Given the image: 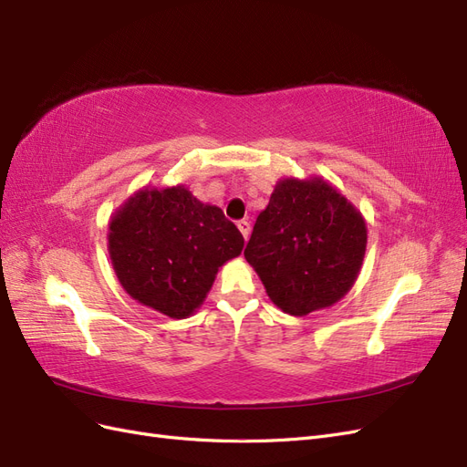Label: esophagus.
<instances>
[{
	"instance_id": "34e87169",
	"label": "esophagus",
	"mask_w": 467,
	"mask_h": 467,
	"mask_svg": "<svg viewBox=\"0 0 467 467\" xmlns=\"http://www.w3.org/2000/svg\"><path fill=\"white\" fill-rule=\"evenodd\" d=\"M237 228H239V232H242L244 239H245V242H247L249 232H251V223H249L247 220H239V222H237Z\"/></svg>"
}]
</instances>
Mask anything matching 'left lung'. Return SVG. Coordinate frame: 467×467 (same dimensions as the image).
<instances>
[{
    "label": "left lung",
    "mask_w": 467,
    "mask_h": 467,
    "mask_svg": "<svg viewBox=\"0 0 467 467\" xmlns=\"http://www.w3.org/2000/svg\"><path fill=\"white\" fill-rule=\"evenodd\" d=\"M368 230L360 210L323 177L280 179L245 259L271 302L290 316L337 304L355 285Z\"/></svg>",
    "instance_id": "1"
}]
</instances>
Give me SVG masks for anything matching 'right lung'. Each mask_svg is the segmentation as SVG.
<instances>
[{
    "label": "right lung",
    "instance_id": "right-lung-1",
    "mask_svg": "<svg viewBox=\"0 0 467 467\" xmlns=\"http://www.w3.org/2000/svg\"><path fill=\"white\" fill-rule=\"evenodd\" d=\"M109 255L126 294L173 319L192 316L244 235L185 187H144L109 222Z\"/></svg>",
    "mask_w": 467,
    "mask_h": 467
}]
</instances>
